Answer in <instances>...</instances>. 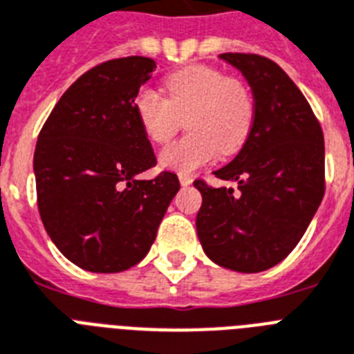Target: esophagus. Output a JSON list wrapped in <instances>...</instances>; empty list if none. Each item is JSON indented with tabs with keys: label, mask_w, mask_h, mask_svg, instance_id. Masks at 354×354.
Masks as SVG:
<instances>
[{
	"label": "esophagus",
	"mask_w": 354,
	"mask_h": 354,
	"mask_svg": "<svg viewBox=\"0 0 354 354\" xmlns=\"http://www.w3.org/2000/svg\"><path fill=\"white\" fill-rule=\"evenodd\" d=\"M179 183L183 186H190L192 183H194V179H192L190 175H186V174H179Z\"/></svg>",
	"instance_id": "esophagus-1"
}]
</instances>
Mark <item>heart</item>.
<instances>
[{
	"label": "heart",
	"instance_id": "obj_1",
	"mask_svg": "<svg viewBox=\"0 0 354 354\" xmlns=\"http://www.w3.org/2000/svg\"><path fill=\"white\" fill-rule=\"evenodd\" d=\"M166 98L153 87H144L133 100L135 115L148 140L166 142L186 118L190 135L160 151L164 169L190 174L217 157L243 148L256 120V102L247 84L228 78L208 65H192L164 82Z\"/></svg>",
	"mask_w": 354,
	"mask_h": 354
}]
</instances>
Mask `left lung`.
I'll return each instance as SVG.
<instances>
[{
	"label": "left lung",
	"instance_id": "left-lung-1",
	"mask_svg": "<svg viewBox=\"0 0 354 354\" xmlns=\"http://www.w3.org/2000/svg\"><path fill=\"white\" fill-rule=\"evenodd\" d=\"M252 89L256 120L236 159L214 171L234 188L194 186L203 195L195 219L203 250L236 272H261L292 252L325 192V146L309 102L278 64L225 53Z\"/></svg>",
	"mask_w": 354,
	"mask_h": 354
}]
</instances>
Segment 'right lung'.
<instances>
[{
    "mask_svg": "<svg viewBox=\"0 0 354 354\" xmlns=\"http://www.w3.org/2000/svg\"><path fill=\"white\" fill-rule=\"evenodd\" d=\"M155 67L144 56L93 67L62 95L39 131V217L58 250L89 272H122L144 259L180 188L169 171L137 179L157 164L133 107Z\"/></svg>",
    "mask_w": 354,
    "mask_h": 354,
    "instance_id": "add662e5",
    "label": "right lung"
}]
</instances>
